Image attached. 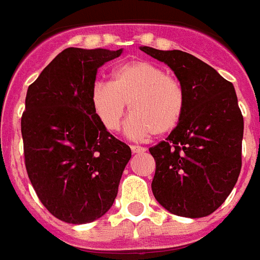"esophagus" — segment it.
Segmentation results:
<instances>
[{"label": "esophagus", "mask_w": 260, "mask_h": 260, "mask_svg": "<svg viewBox=\"0 0 260 260\" xmlns=\"http://www.w3.org/2000/svg\"><path fill=\"white\" fill-rule=\"evenodd\" d=\"M130 149H132L133 154H141V153H145V147L136 146V145H132V146H130Z\"/></svg>", "instance_id": "obj_1"}]
</instances>
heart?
Instances as JSON below:
<instances>
[{
    "mask_svg": "<svg viewBox=\"0 0 260 260\" xmlns=\"http://www.w3.org/2000/svg\"><path fill=\"white\" fill-rule=\"evenodd\" d=\"M90 98L96 118L111 133L120 128L128 105L132 117L126 133L134 140L172 133L186 106L181 83L146 60H132L118 66L111 74L110 84L95 83Z\"/></svg>",
    "mask_w": 260,
    "mask_h": 260,
    "instance_id": "heart-1",
    "label": "heart"
}]
</instances>
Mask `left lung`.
Segmentation results:
<instances>
[{"label":"left lung","instance_id":"1","mask_svg":"<svg viewBox=\"0 0 260 260\" xmlns=\"http://www.w3.org/2000/svg\"><path fill=\"white\" fill-rule=\"evenodd\" d=\"M140 49L174 72L186 96L177 127L149 149L155 159L153 194L173 215H211L231 193L242 169L244 123L234 84L186 52Z\"/></svg>","mask_w":260,"mask_h":260}]
</instances>
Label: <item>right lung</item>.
<instances>
[{
    "label": "right lung",
    "instance_id": "add662e5",
    "mask_svg": "<svg viewBox=\"0 0 260 260\" xmlns=\"http://www.w3.org/2000/svg\"><path fill=\"white\" fill-rule=\"evenodd\" d=\"M123 49L67 48L28 87L21 118L25 166L45 208L61 221L91 223L118 194L132 150L91 106L98 68Z\"/></svg>",
    "mask_w": 260,
    "mask_h": 260
}]
</instances>
